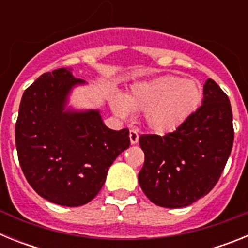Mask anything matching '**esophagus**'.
Here are the masks:
<instances>
[{"instance_id":"obj_1","label":"esophagus","mask_w":248,"mask_h":248,"mask_svg":"<svg viewBox=\"0 0 248 248\" xmlns=\"http://www.w3.org/2000/svg\"><path fill=\"white\" fill-rule=\"evenodd\" d=\"M129 138H130V143L133 144V145H135V144L139 141V131L135 130V129H131V130L129 131Z\"/></svg>"}]
</instances>
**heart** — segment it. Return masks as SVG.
Wrapping results in <instances>:
<instances>
[{"mask_svg":"<svg viewBox=\"0 0 248 248\" xmlns=\"http://www.w3.org/2000/svg\"><path fill=\"white\" fill-rule=\"evenodd\" d=\"M202 88L195 79L164 74L133 84L123 98H110L113 113L128 119L133 111H144V122L151 131L164 135L176 130L198 109Z\"/></svg>","mask_w":248,"mask_h":248,"instance_id":"b5f03b06","label":"heart"}]
</instances>
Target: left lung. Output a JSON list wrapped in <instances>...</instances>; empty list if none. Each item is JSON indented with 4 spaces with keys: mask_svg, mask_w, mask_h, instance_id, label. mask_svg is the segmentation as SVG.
<instances>
[{
    "mask_svg": "<svg viewBox=\"0 0 248 248\" xmlns=\"http://www.w3.org/2000/svg\"><path fill=\"white\" fill-rule=\"evenodd\" d=\"M145 154L139 184L151 202L185 207L209 194L233 145L232 109L217 83L206 80L202 105L172 133L140 135Z\"/></svg>",
    "mask_w": 248,
    "mask_h": 248,
    "instance_id": "left-lung-1",
    "label": "left lung"
}]
</instances>
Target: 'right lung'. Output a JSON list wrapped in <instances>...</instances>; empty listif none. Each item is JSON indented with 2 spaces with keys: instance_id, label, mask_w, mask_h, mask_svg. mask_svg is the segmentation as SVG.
I'll list each match as a JSON object with an SVG mask.
<instances>
[{
  "instance_id": "right-lung-1",
  "label": "right lung",
  "mask_w": 248,
  "mask_h": 248,
  "mask_svg": "<svg viewBox=\"0 0 248 248\" xmlns=\"http://www.w3.org/2000/svg\"><path fill=\"white\" fill-rule=\"evenodd\" d=\"M85 82L71 68L43 73L22 95L16 148L34 191L57 205L89 202L104 185L114 160L129 148L128 129L103 123L99 109L72 108L69 95Z\"/></svg>"
}]
</instances>
